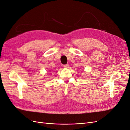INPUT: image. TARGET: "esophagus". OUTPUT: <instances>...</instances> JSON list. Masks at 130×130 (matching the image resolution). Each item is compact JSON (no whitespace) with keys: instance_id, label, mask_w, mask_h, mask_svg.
<instances>
[{"instance_id":"34e87169","label":"esophagus","mask_w":130,"mask_h":130,"mask_svg":"<svg viewBox=\"0 0 130 130\" xmlns=\"http://www.w3.org/2000/svg\"><path fill=\"white\" fill-rule=\"evenodd\" d=\"M68 67H69V64H66L63 65V67H64V68H68Z\"/></svg>"}]
</instances>
